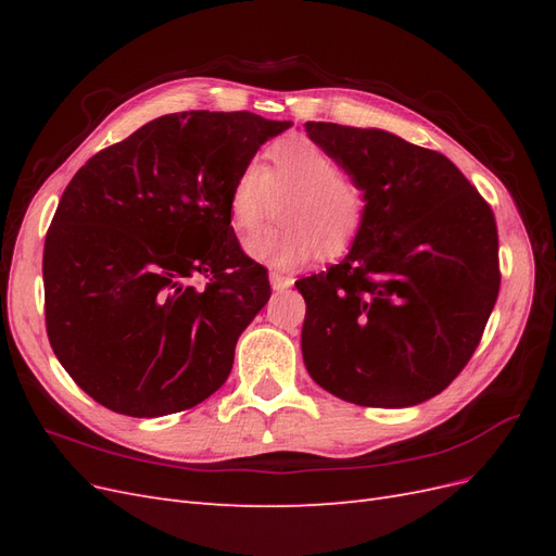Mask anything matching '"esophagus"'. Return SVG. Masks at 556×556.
I'll return each mask as SVG.
<instances>
[{
	"label": "esophagus",
	"instance_id": "obj_1",
	"mask_svg": "<svg viewBox=\"0 0 556 556\" xmlns=\"http://www.w3.org/2000/svg\"><path fill=\"white\" fill-rule=\"evenodd\" d=\"M268 280H271V288H274L276 292L288 290V288H292V285H294V278H292V276H282V274H278V271H271V276H268Z\"/></svg>",
	"mask_w": 556,
	"mask_h": 556
}]
</instances>
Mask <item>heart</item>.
Returning a JSON list of instances; mask_svg holds the SVG:
<instances>
[{"instance_id":"heart-1","label":"heart","mask_w":556,"mask_h":556,"mask_svg":"<svg viewBox=\"0 0 556 556\" xmlns=\"http://www.w3.org/2000/svg\"><path fill=\"white\" fill-rule=\"evenodd\" d=\"M268 166L250 160L229 185V215L241 231L262 225L271 197H285V223L245 239L248 255L274 268H294L317 255L345 252L366 220L364 185L343 174L327 150L306 137H285L268 148Z\"/></svg>"}]
</instances>
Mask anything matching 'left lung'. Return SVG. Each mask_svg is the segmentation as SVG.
Returning a JSON list of instances; mask_svg holds the SVG:
<instances>
[{
    "mask_svg": "<svg viewBox=\"0 0 556 556\" xmlns=\"http://www.w3.org/2000/svg\"><path fill=\"white\" fill-rule=\"evenodd\" d=\"M306 134L364 185L368 208L343 262L296 280L304 364L357 406H417L462 374L494 311V213L435 150L333 123Z\"/></svg>",
    "mask_w": 556,
    "mask_h": 556,
    "instance_id": "1",
    "label": "left lung"
}]
</instances>
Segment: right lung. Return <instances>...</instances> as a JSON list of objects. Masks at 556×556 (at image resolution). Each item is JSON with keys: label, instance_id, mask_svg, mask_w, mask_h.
<instances>
[{"label": "right lung", "instance_id": "right-lung-1", "mask_svg": "<svg viewBox=\"0 0 556 556\" xmlns=\"http://www.w3.org/2000/svg\"><path fill=\"white\" fill-rule=\"evenodd\" d=\"M288 127L248 111L162 115L66 185L43 245L46 331L97 403L160 417L225 384L271 296L233 233L229 185Z\"/></svg>", "mask_w": 556, "mask_h": 556}]
</instances>
